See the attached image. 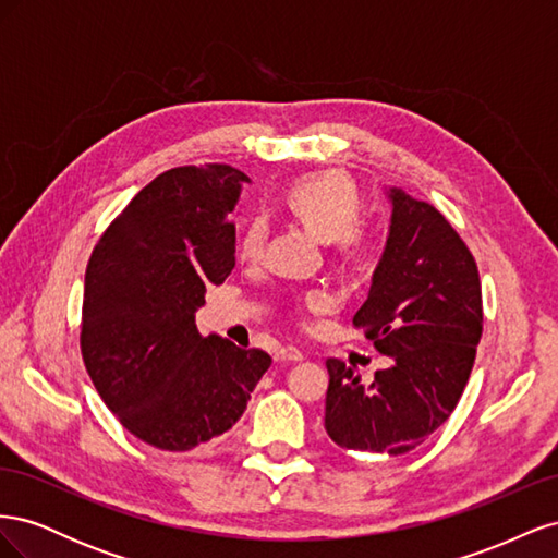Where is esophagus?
<instances>
[{
	"label": "esophagus",
	"mask_w": 558,
	"mask_h": 558,
	"mask_svg": "<svg viewBox=\"0 0 558 558\" xmlns=\"http://www.w3.org/2000/svg\"><path fill=\"white\" fill-rule=\"evenodd\" d=\"M305 359V353H302L298 347H281L275 351V361H281V363H298Z\"/></svg>",
	"instance_id": "esophagus-1"
}]
</instances>
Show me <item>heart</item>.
Listing matches in <instances>:
<instances>
[{
  "label": "heart",
  "instance_id": "b5f03b06",
  "mask_svg": "<svg viewBox=\"0 0 558 558\" xmlns=\"http://www.w3.org/2000/svg\"><path fill=\"white\" fill-rule=\"evenodd\" d=\"M286 207H289L302 223L312 228L320 240L332 242L337 256L344 260L361 263L373 256L377 246L375 228L365 223L363 197L344 172L326 170L295 179L286 191ZM267 226L263 216H251L238 234V256L242 260H256L265 246ZM310 307L328 305L324 291H312L307 295Z\"/></svg>",
  "mask_w": 558,
  "mask_h": 558
}]
</instances>
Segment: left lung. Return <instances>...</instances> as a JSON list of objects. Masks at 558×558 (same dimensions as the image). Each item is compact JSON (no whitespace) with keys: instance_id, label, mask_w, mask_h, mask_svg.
Returning <instances> with one entry per match:
<instances>
[{"instance_id":"1","label":"left lung","mask_w":558,"mask_h":558,"mask_svg":"<svg viewBox=\"0 0 558 558\" xmlns=\"http://www.w3.org/2000/svg\"><path fill=\"white\" fill-rule=\"evenodd\" d=\"M384 256L353 326L391 356L373 384L328 359L326 430L351 451L400 456L451 416L484 326L482 283L468 244L442 211L391 191Z\"/></svg>"}]
</instances>
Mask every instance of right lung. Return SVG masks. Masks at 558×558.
<instances>
[{"label":"right lung","mask_w":558,"mask_h":558,"mask_svg":"<svg viewBox=\"0 0 558 558\" xmlns=\"http://www.w3.org/2000/svg\"><path fill=\"white\" fill-rule=\"evenodd\" d=\"M246 174L223 162L158 174L95 244L81 356L107 408L142 442L191 451L228 433L272 365L263 349L202 337L195 310L234 267L228 214Z\"/></svg>","instance_id":"right-lung-1"}]
</instances>
